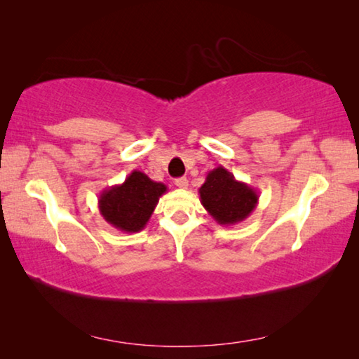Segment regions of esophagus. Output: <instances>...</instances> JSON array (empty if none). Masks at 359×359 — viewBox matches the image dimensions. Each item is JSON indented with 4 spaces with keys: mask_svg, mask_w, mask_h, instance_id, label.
<instances>
[{
    "mask_svg": "<svg viewBox=\"0 0 359 359\" xmlns=\"http://www.w3.org/2000/svg\"><path fill=\"white\" fill-rule=\"evenodd\" d=\"M175 187H179V188H182V190H185V188L188 187L187 177H180V179L175 180Z\"/></svg>",
    "mask_w": 359,
    "mask_h": 359,
    "instance_id": "obj_1",
    "label": "esophagus"
}]
</instances>
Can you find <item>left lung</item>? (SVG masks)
Listing matches in <instances>:
<instances>
[{
  "instance_id": "left-lung-1",
  "label": "left lung",
  "mask_w": 359,
  "mask_h": 359,
  "mask_svg": "<svg viewBox=\"0 0 359 359\" xmlns=\"http://www.w3.org/2000/svg\"><path fill=\"white\" fill-rule=\"evenodd\" d=\"M199 199L218 224L231 226L252 214L259 194L253 187L236 179L226 168L218 166L205 175V182L199 188Z\"/></svg>"
}]
</instances>
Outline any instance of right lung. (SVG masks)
Returning <instances> with one entry per match:
<instances>
[{
  "instance_id": "add662e5",
  "label": "right lung",
  "mask_w": 359,
  "mask_h": 359,
  "mask_svg": "<svg viewBox=\"0 0 359 359\" xmlns=\"http://www.w3.org/2000/svg\"><path fill=\"white\" fill-rule=\"evenodd\" d=\"M168 191L161 182L133 171L123 184L102 190L98 209L102 218L123 233H139L149 223L160 198Z\"/></svg>"
}]
</instances>
